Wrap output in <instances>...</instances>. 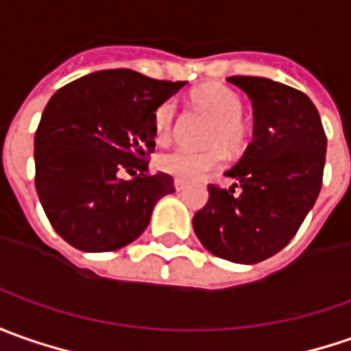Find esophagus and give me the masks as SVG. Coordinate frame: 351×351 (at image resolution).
I'll return each mask as SVG.
<instances>
[{
    "mask_svg": "<svg viewBox=\"0 0 351 351\" xmlns=\"http://www.w3.org/2000/svg\"><path fill=\"white\" fill-rule=\"evenodd\" d=\"M184 188H186V182H182L180 178H175V190L180 192V190H184Z\"/></svg>",
    "mask_w": 351,
    "mask_h": 351,
    "instance_id": "obj_1",
    "label": "esophagus"
}]
</instances>
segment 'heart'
Wrapping results in <instances>:
<instances>
[{
  "label": "heart",
  "instance_id": "heart-1",
  "mask_svg": "<svg viewBox=\"0 0 351 351\" xmlns=\"http://www.w3.org/2000/svg\"><path fill=\"white\" fill-rule=\"evenodd\" d=\"M192 101L196 108L213 118L206 138L210 149L190 152L184 147H176L173 152L159 155L157 159L159 171L188 182L199 180L219 169L225 161L223 149L229 153L243 149L248 136L247 122L243 118V99L233 89L225 85H206L192 95ZM175 120L176 103L165 101L153 116L157 141L171 138L175 130Z\"/></svg>",
  "mask_w": 351,
  "mask_h": 351
}]
</instances>
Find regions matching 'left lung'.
Instances as JSON below:
<instances>
[{
	"instance_id": "left-lung-1",
	"label": "left lung",
	"mask_w": 351,
	"mask_h": 351,
	"mask_svg": "<svg viewBox=\"0 0 351 351\" xmlns=\"http://www.w3.org/2000/svg\"><path fill=\"white\" fill-rule=\"evenodd\" d=\"M252 103V141L225 175L235 184H210V199L192 225L212 254L237 264L270 258L295 237L319 198L326 136L305 93L266 77L227 79Z\"/></svg>"
}]
</instances>
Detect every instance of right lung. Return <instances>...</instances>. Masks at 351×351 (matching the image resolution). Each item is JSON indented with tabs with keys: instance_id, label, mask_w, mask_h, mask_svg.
<instances>
[{
	"instance_id": "1",
	"label": "right lung",
	"mask_w": 351,
	"mask_h": 351,
	"mask_svg": "<svg viewBox=\"0 0 351 351\" xmlns=\"http://www.w3.org/2000/svg\"><path fill=\"white\" fill-rule=\"evenodd\" d=\"M186 81H157L132 69H104L62 87L34 136V184L56 233L85 252L136 241L173 176L149 175L155 110ZM130 172L132 179H122Z\"/></svg>"
}]
</instances>
